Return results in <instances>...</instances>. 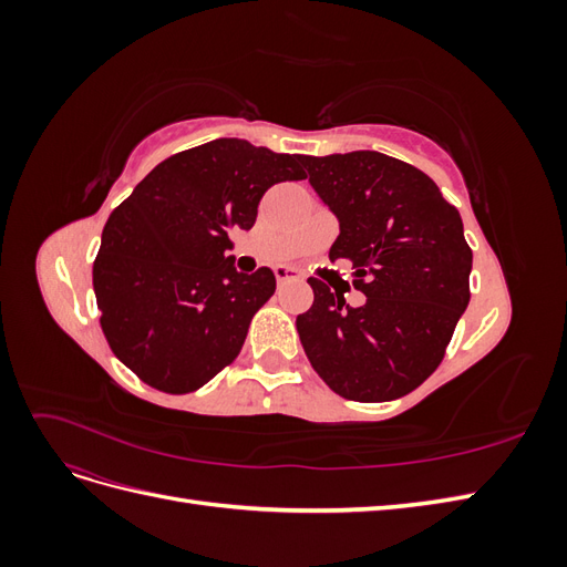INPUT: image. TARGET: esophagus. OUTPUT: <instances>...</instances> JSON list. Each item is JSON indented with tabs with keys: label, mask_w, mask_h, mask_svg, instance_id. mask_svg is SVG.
<instances>
[{
	"label": "esophagus",
	"mask_w": 567,
	"mask_h": 567,
	"mask_svg": "<svg viewBox=\"0 0 567 567\" xmlns=\"http://www.w3.org/2000/svg\"><path fill=\"white\" fill-rule=\"evenodd\" d=\"M274 274H277V281L279 284H288V281H302V274L293 267H286V265H279L277 269H274Z\"/></svg>",
	"instance_id": "34e87169"
}]
</instances>
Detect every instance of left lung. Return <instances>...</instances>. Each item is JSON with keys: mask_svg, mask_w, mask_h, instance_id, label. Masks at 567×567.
Instances as JSON below:
<instances>
[{"mask_svg": "<svg viewBox=\"0 0 567 567\" xmlns=\"http://www.w3.org/2000/svg\"><path fill=\"white\" fill-rule=\"evenodd\" d=\"M340 234L331 262H352L362 307L307 279L315 302L296 326L321 381L354 402H390L416 390L466 312L473 252L437 184L379 151L302 158Z\"/></svg>", "mask_w": 567, "mask_h": 567, "instance_id": "1", "label": "left lung"}]
</instances>
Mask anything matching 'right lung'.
I'll use <instances>...</instances> for the list:
<instances>
[{"mask_svg":"<svg viewBox=\"0 0 567 567\" xmlns=\"http://www.w3.org/2000/svg\"><path fill=\"white\" fill-rule=\"evenodd\" d=\"M302 156L246 140L175 153L111 213L94 262L113 354L163 392H192L241 352L274 296L269 267L236 271L231 231L255 225L269 186L305 179Z\"/></svg>","mask_w":567,"mask_h":567,"instance_id":"right-lung-1","label":"right lung"}]
</instances>
